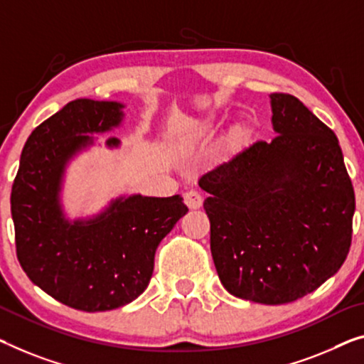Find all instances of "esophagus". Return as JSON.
<instances>
[{
  "instance_id": "esophagus-1",
  "label": "esophagus",
  "mask_w": 364,
  "mask_h": 364,
  "mask_svg": "<svg viewBox=\"0 0 364 364\" xmlns=\"http://www.w3.org/2000/svg\"><path fill=\"white\" fill-rule=\"evenodd\" d=\"M184 203H186L189 209H199L200 205H203V194L191 189V191H188L186 194H184Z\"/></svg>"
}]
</instances>
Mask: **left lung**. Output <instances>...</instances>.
Instances as JSON below:
<instances>
[{"label": "left lung", "instance_id": "left-lung-1", "mask_svg": "<svg viewBox=\"0 0 364 364\" xmlns=\"http://www.w3.org/2000/svg\"><path fill=\"white\" fill-rule=\"evenodd\" d=\"M271 142H255L199 178L210 253L240 299L278 306L337 273L351 245L353 184L337 135L296 96L273 93Z\"/></svg>", "mask_w": 364, "mask_h": 364}]
</instances>
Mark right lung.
Listing matches in <instances>:
<instances>
[{"label":"right lung","instance_id":"obj_1","mask_svg":"<svg viewBox=\"0 0 364 364\" xmlns=\"http://www.w3.org/2000/svg\"><path fill=\"white\" fill-rule=\"evenodd\" d=\"M124 105L75 100L32 130L11 191L16 253L29 279L53 299L85 312L122 307L142 294L156 247L188 213L180 194L112 199L88 219L70 220L60 193L65 168L95 144L91 134L122 122ZM111 137L107 147H119Z\"/></svg>","mask_w":364,"mask_h":364}]
</instances>
